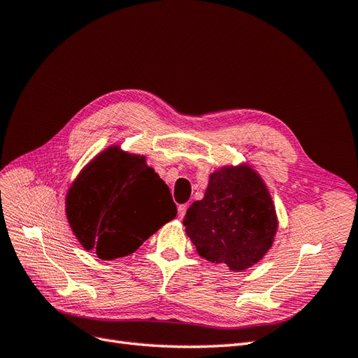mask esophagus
<instances>
[{
    "instance_id": "esophagus-1",
    "label": "esophagus",
    "mask_w": 358,
    "mask_h": 358,
    "mask_svg": "<svg viewBox=\"0 0 358 358\" xmlns=\"http://www.w3.org/2000/svg\"><path fill=\"white\" fill-rule=\"evenodd\" d=\"M187 209H188V204H179V208H178L179 218H183V216H185V213H187Z\"/></svg>"
}]
</instances>
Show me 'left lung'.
I'll list each match as a JSON object with an SVG mask.
<instances>
[{
  "instance_id": "1",
  "label": "left lung",
  "mask_w": 358,
  "mask_h": 358,
  "mask_svg": "<svg viewBox=\"0 0 358 358\" xmlns=\"http://www.w3.org/2000/svg\"><path fill=\"white\" fill-rule=\"evenodd\" d=\"M183 225L201 258L243 272L272 248L279 221L263 178L241 162L210 173L204 197L189 206Z\"/></svg>"
}]
</instances>
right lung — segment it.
Here are the masks:
<instances>
[{
  "instance_id": "obj_1",
  "label": "right lung",
  "mask_w": 358,
  "mask_h": 358,
  "mask_svg": "<svg viewBox=\"0 0 358 358\" xmlns=\"http://www.w3.org/2000/svg\"><path fill=\"white\" fill-rule=\"evenodd\" d=\"M66 213L85 251L110 262L133 254L178 209L145 155L112 145L76 176L66 196Z\"/></svg>"
}]
</instances>
